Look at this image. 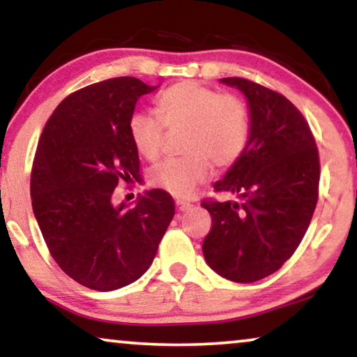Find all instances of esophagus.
I'll use <instances>...</instances> for the list:
<instances>
[{
  "mask_svg": "<svg viewBox=\"0 0 357 357\" xmlns=\"http://www.w3.org/2000/svg\"><path fill=\"white\" fill-rule=\"evenodd\" d=\"M175 204H177V209H178V211H182V213H185V211H190V209L193 208V204L185 203V202H177Z\"/></svg>",
  "mask_w": 357,
  "mask_h": 357,
  "instance_id": "esophagus-1",
  "label": "esophagus"
}]
</instances>
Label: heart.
I'll use <instances>...</instances> for the list:
<instances>
[{"label":"heart","mask_w":357,"mask_h":357,"mask_svg":"<svg viewBox=\"0 0 357 357\" xmlns=\"http://www.w3.org/2000/svg\"><path fill=\"white\" fill-rule=\"evenodd\" d=\"M149 112H136L128 123L130 139L141 158L159 159L164 127L187 130L183 149L188 155L169 159L154 169L153 183L175 198H190L214 167L236 164L248 143L250 121L243 102L232 94H219L195 81H183L165 89Z\"/></svg>","instance_id":"heart-1"}]
</instances>
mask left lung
<instances>
[{"label":"left lung","mask_w":357,"mask_h":357,"mask_svg":"<svg viewBox=\"0 0 357 357\" xmlns=\"http://www.w3.org/2000/svg\"><path fill=\"white\" fill-rule=\"evenodd\" d=\"M221 82L245 96L250 133L237 162L214 183L237 202L202 203L213 219L203 255L219 276L253 282L280 270L299 247L319 199V153L284 96L242 77Z\"/></svg>","instance_id":"1"}]
</instances>
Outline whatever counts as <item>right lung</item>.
<instances>
[{
    "mask_svg": "<svg viewBox=\"0 0 357 357\" xmlns=\"http://www.w3.org/2000/svg\"><path fill=\"white\" fill-rule=\"evenodd\" d=\"M158 86L114 77L73 92L38 139L31 175L33 216L53 260L94 291L128 286L153 263L175 208L153 188L135 206L114 203L120 180H138L128 123L136 102Z\"/></svg>",
    "mask_w": 357,
    "mask_h": 357,
    "instance_id": "right-lung-1",
    "label": "right lung"
}]
</instances>
